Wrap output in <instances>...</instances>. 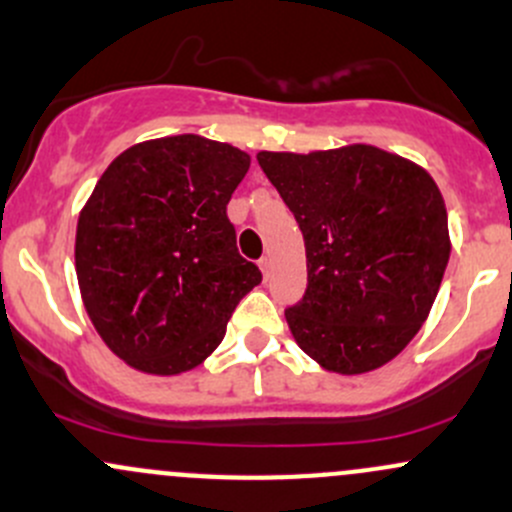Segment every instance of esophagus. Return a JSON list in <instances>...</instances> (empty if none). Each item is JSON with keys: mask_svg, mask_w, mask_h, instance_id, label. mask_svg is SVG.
Segmentation results:
<instances>
[{"mask_svg": "<svg viewBox=\"0 0 512 512\" xmlns=\"http://www.w3.org/2000/svg\"><path fill=\"white\" fill-rule=\"evenodd\" d=\"M257 265H260L262 274H265V279H269V274H272V260H269V257H262V260L257 262Z\"/></svg>", "mask_w": 512, "mask_h": 512, "instance_id": "1", "label": "esophagus"}]
</instances>
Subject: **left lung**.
<instances>
[{"instance_id":"1","label":"left lung","mask_w":512,"mask_h":512,"mask_svg":"<svg viewBox=\"0 0 512 512\" xmlns=\"http://www.w3.org/2000/svg\"><path fill=\"white\" fill-rule=\"evenodd\" d=\"M257 162L306 243V291L284 311L301 350L338 374L386 364L425 323L447 269L437 184L372 145Z\"/></svg>"}]
</instances>
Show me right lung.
Wrapping results in <instances>:
<instances>
[{
	"instance_id": "add662e5",
	"label": "right lung",
	"mask_w": 512,
	"mask_h": 512,
	"mask_svg": "<svg viewBox=\"0 0 512 512\" xmlns=\"http://www.w3.org/2000/svg\"><path fill=\"white\" fill-rule=\"evenodd\" d=\"M250 157L199 136L148 140L106 167L80 213L82 301L101 340L148 374L194 369L262 282L226 206Z\"/></svg>"
}]
</instances>
